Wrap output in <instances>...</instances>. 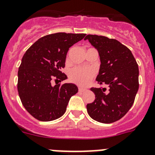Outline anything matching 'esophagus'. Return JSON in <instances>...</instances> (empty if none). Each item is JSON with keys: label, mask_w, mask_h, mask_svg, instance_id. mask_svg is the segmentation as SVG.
I'll list each match as a JSON object with an SVG mask.
<instances>
[{"label": "esophagus", "mask_w": 155, "mask_h": 155, "mask_svg": "<svg viewBox=\"0 0 155 155\" xmlns=\"http://www.w3.org/2000/svg\"><path fill=\"white\" fill-rule=\"evenodd\" d=\"M86 89L85 88H82V87H79V92H80V93H82V92H84L86 91Z\"/></svg>", "instance_id": "34e87169"}]
</instances>
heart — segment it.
I'll list each match as a JSON object with an SVG mask.
<instances>
[{
    "label": "heart",
    "instance_id": "heart-1",
    "mask_svg": "<svg viewBox=\"0 0 155 155\" xmlns=\"http://www.w3.org/2000/svg\"><path fill=\"white\" fill-rule=\"evenodd\" d=\"M94 71L90 68L75 67L69 71V78L71 82L81 86H86L94 76Z\"/></svg>",
    "mask_w": 155,
    "mask_h": 155
}]
</instances>
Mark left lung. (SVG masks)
<instances>
[{
    "label": "left lung",
    "mask_w": 155,
    "mask_h": 155,
    "mask_svg": "<svg viewBox=\"0 0 155 155\" xmlns=\"http://www.w3.org/2000/svg\"><path fill=\"white\" fill-rule=\"evenodd\" d=\"M88 40L97 48L100 68L97 81L107 88H94L95 100L86 105L90 117L104 124H110L124 117L134 102L139 88V69L130 50L117 40L105 36L88 35Z\"/></svg>",
    "instance_id": "obj_1"
}]
</instances>
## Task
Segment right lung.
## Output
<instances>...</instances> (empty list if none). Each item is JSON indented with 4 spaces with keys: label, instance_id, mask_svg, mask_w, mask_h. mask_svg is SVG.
Here are the masks:
<instances>
[{
    "label": "right lung",
    "instance_id": "obj_1",
    "mask_svg": "<svg viewBox=\"0 0 155 155\" xmlns=\"http://www.w3.org/2000/svg\"><path fill=\"white\" fill-rule=\"evenodd\" d=\"M86 34L58 32L43 36L26 51L18 72V91L26 110L35 119L51 121L61 117L72 96L78 92L72 83L51 86V80L67 79L65 67L69 48Z\"/></svg>",
    "mask_w": 155,
    "mask_h": 155
}]
</instances>
